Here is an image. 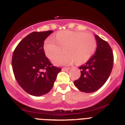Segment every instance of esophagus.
Segmentation results:
<instances>
[{
  "label": "esophagus",
  "mask_w": 125,
  "mask_h": 125,
  "mask_svg": "<svg viewBox=\"0 0 125 125\" xmlns=\"http://www.w3.org/2000/svg\"><path fill=\"white\" fill-rule=\"evenodd\" d=\"M70 68V67H63L62 70H69Z\"/></svg>",
  "instance_id": "1"
}]
</instances>
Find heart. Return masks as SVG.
I'll return each instance as SVG.
<instances>
[{"mask_svg":"<svg viewBox=\"0 0 125 125\" xmlns=\"http://www.w3.org/2000/svg\"><path fill=\"white\" fill-rule=\"evenodd\" d=\"M96 41L90 33L83 32H58L55 40L47 39L43 44L46 55L52 59L58 55L63 49L65 52L53 59L55 65H66L73 62L82 64L89 60L95 52Z\"/></svg>","mask_w":125,"mask_h":125,"instance_id":"obj_1","label":"heart"}]
</instances>
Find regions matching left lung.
Here are the masks:
<instances>
[{
	"instance_id": "8db88e82",
	"label": "left lung",
	"mask_w": 125,
	"mask_h": 125,
	"mask_svg": "<svg viewBox=\"0 0 125 125\" xmlns=\"http://www.w3.org/2000/svg\"><path fill=\"white\" fill-rule=\"evenodd\" d=\"M97 48L95 53L84 65L79 67L81 75L74 81L79 90L92 93L100 89L106 82L113 65V51L107 42L95 35Z\"/></svg>"
}]
</instances>
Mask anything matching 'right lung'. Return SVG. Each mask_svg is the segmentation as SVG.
<instances>
[{"mask_svg": "<svg viewBox=\"0 0 125 125\" xmlns=\"http://www.w3.org/2000/svg\"><path fill=\"white\" fill-rule=\"evenodd\" d=\"M52 30L33 32L17 45L12 65L18 83L27 93L40 96L50 92L62 69L55 67L45 54L44 40Z\"/></svg>", "mask_w": 125, "mask_h": 125, "instance_id": "1", "label": "right lung"}]
</instances>
